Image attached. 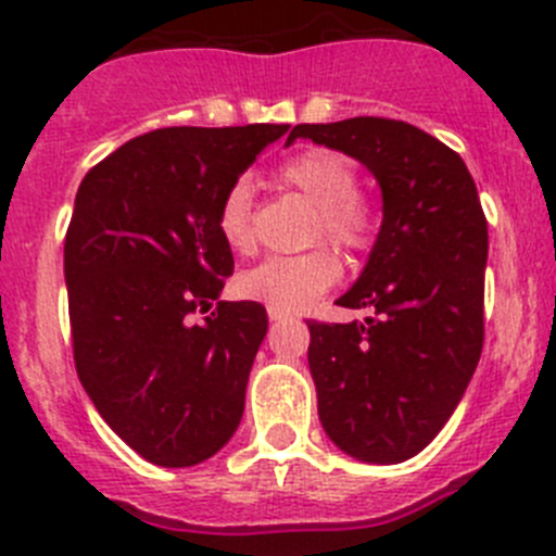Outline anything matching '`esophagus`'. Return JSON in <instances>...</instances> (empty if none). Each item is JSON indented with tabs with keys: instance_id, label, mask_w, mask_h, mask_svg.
Returning a JSON list of instances; mask_svg holds the SVG:
<instances>
[{
	"instance_id": "1",
	"label": "esophagus",
	"mask_w": 556,
	"mask_h": 556,
	"mask_svg": "<svg viewBox=\"0 0 556 556\" xmlns=\"http://www.w3.org/2000/svg\"><path fill=\"white\" fill-rule=\"evenodd\" d=\"M268 318H271V324H279V320L285 318L282 313H274V309H268Z\"/></svg>"
}]
</instances>
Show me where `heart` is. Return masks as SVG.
I'll return each mask as SVG.
<instances>
[{
    "mask_svg": "<svg viewBox=\"0 0 556 556\" xmlns=\"http://www.w3.org/2000/svg\"><path fill=\"white\" fill-rule=\"evenodd\" d=\"M279 180L315 205L309 238H329L349 252L370 249L378 230L376 205L367 200L359 186V173L349 155L329 148H309L290 155L277 169ZM252 186L236 180L216 205V230L219 238L238 254H249L257 247L252 225ZM340 257L331 247H315L304 254L268 257L261 266L249 268L238 277V290L247 299L263 302L274 313H299L309 307L320 293L340 279Z\"/></svg>",
    "mask_w": 556,
    "mask_h": 556,
    "instance_id": "1",
    "label": "heart"
}]
</instances>
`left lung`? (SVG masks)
Returning a JSON list of instances; mask_svg holds the SVG:
<instances>
[{
	"mask_svg": "<svg viewBox=\"0 0 556 556\" xmlns=\"http://www.w3.org/2000/svg\"><path fill=\"white\" fill-rule=\"evenodd\" d=\"M295 137L354 155L381 186L370 261L337 299L376 318L307 320V359L331 442L367 464H401L433 442L480 362L489 222L464 159L412 123H302L288 144Z\"/></svg>",
	"mask_w": 556,
	"mask_h": 556,
	"instance_id": "obj_1",
	"label": "left lung"
}]
</instances>
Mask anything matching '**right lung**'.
Wrapping results in <instances>:
<instances>
[{
	"label": "right lung",
	"mask_w": 556,
	"mask_h": 556,
	"mask_svg": "<svg viewBox=\"0 0 556 556\" xmlns=\"http://www.w3.org/2000/svg\"><path fill=\"white\" fill-rule=\"evenodd\" d=\"M288 128H159L98 161L76 191L65 232L76 372L150 464H200L241 422L268 315L219 302L236 263L216 205Z\"/></svg>",
	"instance_id": "1"
}]
</instances>
